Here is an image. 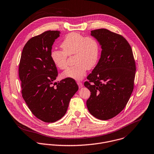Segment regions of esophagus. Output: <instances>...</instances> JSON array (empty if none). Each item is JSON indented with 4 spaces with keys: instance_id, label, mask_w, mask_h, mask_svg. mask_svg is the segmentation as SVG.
<instances>
[{
    "instance_id": "obj_1",
    "label": "esophagus",
    "mask_w": 154,
    "mask_h": 154,
    "mask_svg": "<svg viewBox=\"0 0 154 154\" xmlns=\"http://www.w3.org/2000/svg\"><path fill=\"white\" fill-rule=\"evenodd\" d=\"M77 84H78V85L79 88H82V87H83V84H82V83L81 82L78 81V82H77Z\"/></svg>"
}]
</instances>
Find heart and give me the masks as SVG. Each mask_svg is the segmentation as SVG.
Returning <instances> with one entry per match:
<instances>
[{
	"mask_svg": "<svg viewBox=\"0 0 154 154\" xmlns=\"http://www.w3.org/2000/svg\"><path fill=\"white\" fill-rule=\"evenodd\" d=\"M62 50H53L51 58L55 66L61 70L68 66L67 56L74 55L75 64L63 73L64 78L81 79L88 69L94 67L100 56V45L98 41L91 36H85L76 32L68 34L61 44Z\"/></svg>",
	"mask_w": 154,
	"mask_h": 154,
	"instance_id": "obj_1",
	"label": "heart"
}]
</instances>
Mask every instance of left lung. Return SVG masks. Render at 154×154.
<instances>
[{"label": "left lung", "instance_id": "1", "mask_svg": "<svg viewBox=\"0 0 154 154\" xmlns=\"http://www.w3.org/2000/svg\"><path fill=\"white\" fill-rule=\"evenodd\" d=\"M102 48L100 58L84 85L91 92L87 101L90 113L101 120L119 113L134 88L136 63L131 48L121 35L106 29L91 31Z\"/></svg>", "mask_w": 154, "mask_h": 154}]
</instances>
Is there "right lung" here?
I'll list each match as a JSON object with an SVG mask.
<instances>
[{
	"label": "right lung",
	"mask_w": 154,
	"mask_h": 154,
	"mask_svg": "<svg viewBox=\"0 0 154 154\" xmlns=\"http://www.w3.org/2000/svg\"><path fill=\"white\" fill-rule=\"evenodd\" d=\"M60 34L59 31L49 30L32 38L23 48L19 64L23 98L32 113L45 122L61 119L78 90L72 78L54 82L58 72L51 52Z\"/></svg>",
	"instance_id": "1"
}]
</instances>
